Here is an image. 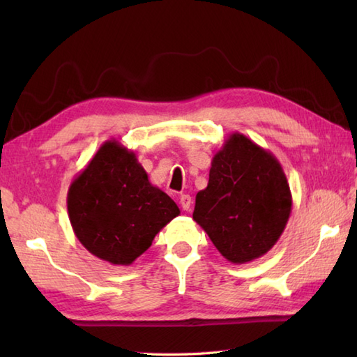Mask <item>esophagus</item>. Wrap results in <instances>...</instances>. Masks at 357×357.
<instances>
[{
  "mask_svg": "<svg viewBox=\"0 0 357 357\" xmlns=\"http://www.w3.org/2000/svg\"><path fill=\"white\" fill-rule=\"evenodd\" d=\"M179 204H181V207H183L185 211H188V210L192 208V204H193L192 196L190 195H181Z\"/></svg>",
  "mask_w": 357,
  "mask_h": 357,
  "instance_id": "esophagus-1",
  "label": "esophagus"
}]
</instances>
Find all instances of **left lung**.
<instances>
[{"mask_svg": "<svg viewBox=\"0 0 357 357\" xmlns=\"http://www.w3.org/2000/svg\"><path fill=\"white\" fill-rule=\"evenodd\" d=\"M291 206L290 185L276 156L234 132L211 159L193 219L227 261L247 264L276 244Z\"/></svg>", "mask_w": 357, "mask_h": 357, "instance_id": "8db88e82", "label": "left lung"}]
</instances>
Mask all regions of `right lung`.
Listing matches in <instances>:
<instances>
[{
	"mask_svg": "<svg viewBox=\"0 0 357 357\" xmlns=\"http://www.w3.org/2000/svg\"><path fill=\"white\" fill-rule=\"evenodd\" d=\"M67 211L81 244L112 265L133 264L181 213L150 184L133 151L115 139L105 141L72 181Z\"/></svg>",
	"mask_w": 357,
	"mask_h": 357,
	"instance_id": "obj_1",
	"label": "right lung"
}]
</instances>
